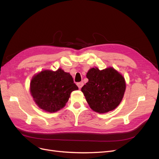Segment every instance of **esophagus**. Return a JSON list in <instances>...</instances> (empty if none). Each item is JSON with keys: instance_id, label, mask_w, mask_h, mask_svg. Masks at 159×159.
<instances>
[{"instance_id": "esophagus-1", "label": "esophagus", "mask_w": 159, "mask_h": 159, "mask_svg": "<svg viewBox=\"0 0 159 159\" xmlns=\"http://www.w3.org/2000/svg\"><path fill=\"white\" fill-rule=\"evenodd\" d=\"M77 85H78L79 89H81V88H82V86L84 85V82H83V81H81V82H79V83L77 84Z\"/></svg>"}]
</instances>
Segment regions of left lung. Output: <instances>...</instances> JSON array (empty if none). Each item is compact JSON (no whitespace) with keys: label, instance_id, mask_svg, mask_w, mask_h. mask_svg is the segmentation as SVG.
I'll return each instance as SVG.
<instances>
[{"label":"left lung","instance_id":"left-lung-1","mask_svg":"<svg viewBox=\"0 0 159 159\" xmlns=\"http://www.w3.org/2000/svg\"><path fill=\"white\" fill-rule=\"evenodd\" d=\"M89 80L81 91L91 109L105 113L116 108L121 103L125 91L123 76L113 68L99 70L91 68L86 75Z\"/></svg>","mask_w":159,"mask_h":159}]
</instances>
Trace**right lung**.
Returning a JSON list of instances; mask_svg holds the SVG:
<instances>
[{
    "label": "right lung",
    "mask_w": 159,
    "mask_h": 159,
    "mask_svg": "<svg viewBox=\"0 0 159 159\" xmlns=\"http://www.w3.org/2000/svg\"><path fill=\"white\" fill-rule=\"evenodd\" d=\"M30 93L40 109L54 113L63 108L71 91L78 90L71 75L59 68L57 71L43 70L33 77Z\"/></svg>",
    "instance_id": "obj_1"
}]
</instances>
